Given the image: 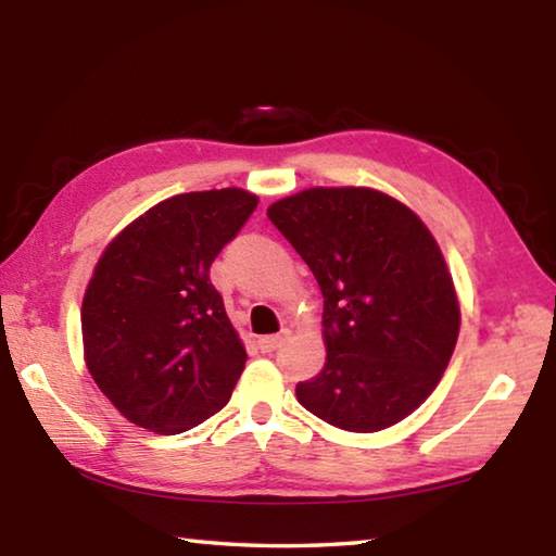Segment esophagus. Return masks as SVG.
<instances>
[{"label":"esophagus","mask_w":556,"mask_h":556,"mask_svg":"<svg viewBox=\"0 0 556 556\" xmlns=\"http://www.w3.org/2000/svg\"><path fill=\"white\" fill-rule=\"evenodd\" d=\"M281 341H285V338L281 336H262L260 341H257V348L262 353H271V351H277V348L281 345Z\"/></svg>","instance_id":"esophagus-1"}]
</instances>
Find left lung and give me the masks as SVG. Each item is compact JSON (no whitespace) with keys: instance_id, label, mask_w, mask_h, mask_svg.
<instances>
[{"instance_id":"8db88e82","label":"left lung","mask_w":556,"mask_h":556,"mask_svg":"<svg viewBox=\"0 0 556 556\" xmlns=\"http://www.w3.org/2000/svg\"><path fill=\"white\" fill-rule=\"evenodd\" d=\"M321 287L326 363L296 400L345 431L388 429L425 402L456 348L460 308L434 235L392 195L306 188L267 208Z\"/></svg>"}]
</instances>
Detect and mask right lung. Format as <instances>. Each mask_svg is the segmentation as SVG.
I'll list each match as a JSON object with an SVG mask.
<instances>
[{
	"mask_svg": "<svg viewBox=\"0 0 556 556\" xmlns=\"http://www.w3.org/2000/svg\"><path fill=\"white\" fill-rule=\"evenodd\" d=\"M255 208L242 188L181 193L102 252L83 296V348L92 380L131 425L181 434L228 404L248 353L211 265Z\"/></svg>",
	"mask_w": 556,
	"mask_h": 556,
	"instance_id": "obj_1",
	"label": "right lung"
}]
</instances>
